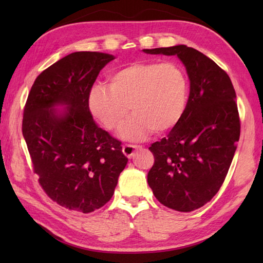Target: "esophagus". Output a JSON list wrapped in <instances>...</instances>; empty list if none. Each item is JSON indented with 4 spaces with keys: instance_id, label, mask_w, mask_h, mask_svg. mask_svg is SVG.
I'll return each instance as SVG.
<instances>
[{
    "instance_id": "1",
    "label": "esophagus",
    "mask_w": 263,
    "mask_h": 263,
    "mask_svg": "<svg viewBox=\"0 0 263 263\" xmlns=\"http://www.w3.org/2000/svg\"><path fill=\"white\" fill-rule=\"evenodd\" d=\"M142 148V146H136V144H124L123 146V154H124L127 158H131L135 155L136 150Z\"/></svg>"
}]
</instances>
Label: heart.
I'll list each match as a JSON object with an SVG mask.
<instances>
[{"mask_svg":"<svg viewBox=\"0 0 263 263\" xmlns=\"http://www.w3.org/2000/svg\"><path fill=\"white\" fill-rule=\"evenodd\" d=\"M187 79L173 62H137L108 77V87L91 88L88 106L91 115L108 130L124 122L128 107L133 115L120 128V137L139 141L150 131L164 133L174 127L184 114Z\"/></svg>","mask_w":263,"mask_h":263,"instance_id":"obj_1","label":"heart"}]
</instances>
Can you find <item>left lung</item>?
Instances as JSON below:
<instances>
[{
	"label": "left lung",
	"mask_w": 263,
	"mask_h": 263,
	"mask_svg": "<svg viewBox=\"0 0 263 263\" xmlns=\"http://www.w3.org/2000/svg\"><path fill=\"white\" fill-rule=\"evenodd\" d=\"M176 55L190 79L184 114L168 136L149 147L155 163L148 184L161 204L182 212L199 209L225 181L239 139L236 93L226 72L186 45L143 49Z\"/></svg>",
	"instance_id": "obj_1"
}]
</instances>
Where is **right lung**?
I'll use <instances>...</instances> for the list:
<instances>
[{"label":"right lung","mask_w":263,"mask_h":263,"mask_svg":"<svg viewBox=\"0 0 263 263\" xmlns=\"http://www.w3.org/2000/svg\"><path fill=\"white\" fill-rule=\"evenodd\" d=\"M114 59L66 55L36 78L24 110L22 135L39 184L55 202L83 214L108 202L127 163L121 142L95 123L88 106L100 70Z\"/></svg>","instance_id":"1"}]
</instances>
